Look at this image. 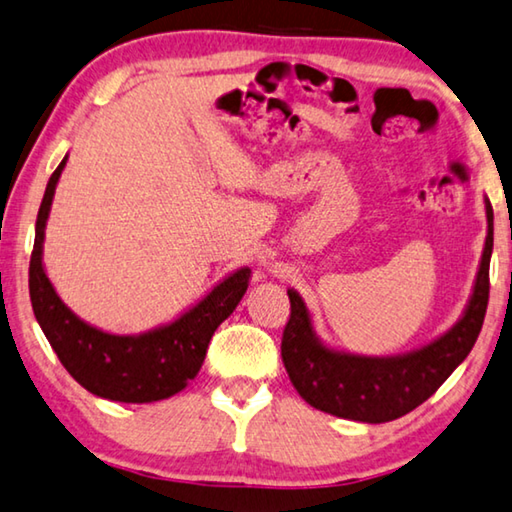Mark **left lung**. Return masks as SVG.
Listing matches in <instances>:
<instances>
[{
	"label": "left lung",
	"mask_w": 512,
	"mask_h": 512,
	"mask_svg": "<svg viewBox=\"0 0 512 512\" xmlns=\"http://www.w3.org/2000/svg\"><path fill=\"white\" fill-rule=\"evenodd\" d=\"M488 236L465 311L445 333L395 356H365L329 347L315 333L313 315L297 290H288L290 320L281 358L292 385L306 404L342 420L383 424L424 404L463 363L479 338L490 292L494 215L485 199Z\"/></svg>",
	"instance_id": "obj_1"
}]
</instances>
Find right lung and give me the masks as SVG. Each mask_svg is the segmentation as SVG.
Masks as SVG:
<instances>
[{"label": "right lung", "instance_id": "right-lung-1", "mask_svg": "<svg viewBox=\"0 0 512 512\" xmlns=\"http://www.w3.org/2000/svg\"><path fill=\"white\" fill-rule=\"evenodd\" d=\"M65 163L67 156L47 183L36 220L29 265L33 315L65 370L95 397L122 404H152L177 395L195 379L215 329L236 311L247 292L249 267L224 276L197 304L156 329L120 335L88 324L58 297L43 265L45 226Z\"/></svg>", "mask_w": 512, "mask_h": 512}]
</instances>
